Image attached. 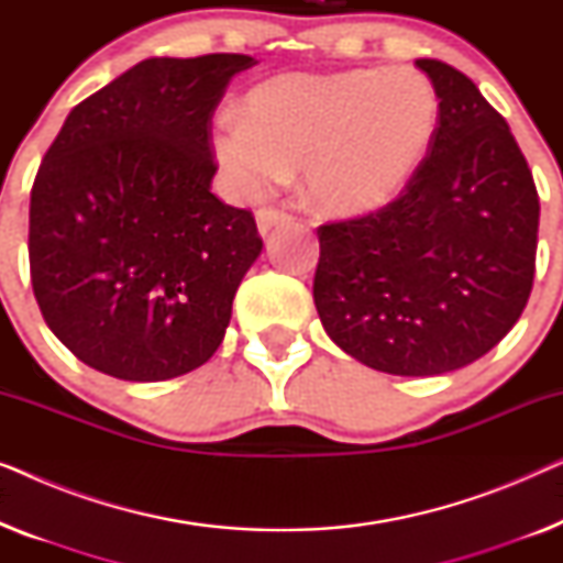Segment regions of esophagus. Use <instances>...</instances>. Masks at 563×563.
I'll use <instances>...</instances> for the list:
<instances>
[{"label":"esophagus","instance_id":"obj_1","mask_svg":"<svg viewBox=\"0 0 563 563\" xmlns=\"http://www.w3.org/2000/svg\"><path fill=\"white\" fill-rule=\"evenodd\" d=\"M295 220L289 212L284 210H276V207H261L256 212V222H258V233L266 235L272 228H279V225H289V222Z\"/></svg>","mask_w":563,"mask_h":563}]
</instances>
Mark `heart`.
Returning <instances> with one entry per match:
<instances>
[{"instance_id":"1","label":"heart","mask_w":563,"mask_h":563,"mask_svg":"<svg viewBox=\"0 0 563 563\" xmlns=\"http://www.w3.org/2000/svg\"><path fill=\"white\" fill-rule=\"evenodd\" d=\"M441 102L418 68L289 74L218 120L214 158L241 195L302 166L305 197L322 212L361 214L402 191L433 145Z\"/></svg>"}]
</instances>
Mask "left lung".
I'll use <instances>...</instances> for the list:
<instances>
[{"label": "left lung", "mask_w": 563, "mask_h": 563, "mask_svg": "<svg viewBox=\"0 0 563 563\" xmlns=\"http://www.w3.org/2000/svg\"><path fill=\"white\" fill-rule=\"evenodd\" d=\"M415 64L441 102L428 158L389 205L318 228L312 297L349 356L435 376L489 353L526 310L541 205L510 125L476 84L443 60Z\"/></svg>", "instance_id": "8db88e82"}]
</instances>
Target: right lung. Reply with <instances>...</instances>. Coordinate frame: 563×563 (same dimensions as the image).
I'll return each mask as SVG.
<instances>
[{"label": "right lung", "mask_w": 563, "mask_h": 563, "mask_svg": "<svg viewBox=\"0 0 563 563\" xmlns=\"http://www.w3.org/2000/svg\"><path fill=\"white\" fill-rule=\"evenodd\" d=\"M243 53L148 58L84 99L30 191V279L53 335L125 382L218 351L258 258L251 210L220 202L210 125Z\"/></svg>", "instance_id": "right-lung-1"}]
</instances>
